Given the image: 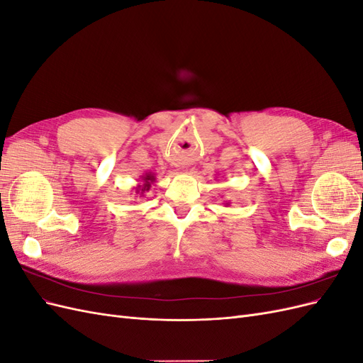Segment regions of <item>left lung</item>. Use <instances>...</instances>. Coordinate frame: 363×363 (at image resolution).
I'll return each mask as SVG.
<instances>
[{
  "label": "left lung",
  "mask_w": 363,
  "mask_h": 363,
  "mask_svg": "<svg viewBox=\"0 0 363 363\" xmlns=\"http://www.w3.org/2000/svg\"><path fill=\"white\" fill-rule=\"evenodd\" d=\"M223 204H225V207H227V206H230V201H224Z\"/></svg>",
  "instance_id": "1"
}]
</instances>
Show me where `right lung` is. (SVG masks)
Instances as JSON below:
<instances>
[{"mask_svg":"<svg viewBox=\"0 0 363 363\" xmlns=\"http://www.w3.org/2000/svg\"><path fill=\"white\" fill-rule=\"evenodd\" d=\"M155 182H156V175L152 174V172H145V174L142 175V177H140L139 183H138V184L135 186V188H133V192H135V195L144 196V194L150 191L151 184L155 183Z\"/></svg>","mask_w":363,"mask_h":363,"instance_id":"obj_1","label":"right lung"}]
</instances>
